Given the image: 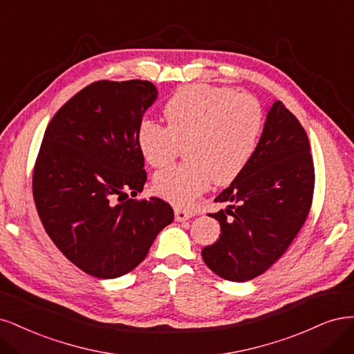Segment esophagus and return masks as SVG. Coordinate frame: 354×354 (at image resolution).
<instances>
[{"instance_id":"1","label":"esophagus","mask_w":354,"mask_h":354,"mask_svg":"<svg viewBox=\"0 0 354 354\" xmlns=\"http://www.w3.org/2000/svg\"><path fill=\"white\" fill-rule=\"evenodd\" d=\"M192 218V212L184 210V209H175V221L176 222H184Z\"/></svg>"}]
</instances>
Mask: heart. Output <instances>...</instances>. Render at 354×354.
Here are the masks:
<instances>
[{
    "instance_id": "obj_1",
    "label": "heart",
    "mask_w": 354,
    "mask_h": 354,
    "mask_svg": "<svg viewBox=\"0 0 354 354\" xmlns=\"http://www.w3.org/2000/svg\"><path fill=\"white\" fill-rule=\"evenodd\" d=\"M167 128L142 120L136 144L144 160L166 167L185 145L184 166L157 174L154 191L178 206H188L210 182L226 185L252 160L263 129V110L252 95L225 86L187 85L163 109Z\"/></svg>"
}]
</instances>
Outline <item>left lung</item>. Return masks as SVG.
I'll return each instance as SVG.
<instances>
[{
    "mask_svg": "<svg viewBox=\"0 0 354 354\" xmlns=\"http://www.w3.org/2000/svg\"><path fill=\"white\" fill-rule=\"evenodd\" d=\"M266 111L252 160L214 198L226 204L210 214L221 236L201 252L210 270L234 282L275 263L301 230L313 197L315 169L303 127L281 101Z\"/></svg>",
    "mask_w": 354,
    "mask_h": 354,
    "instance_id": "left-lung-1",
    "label": "left lung"
}]
</instances>
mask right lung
Returning <instances> with one entry per match:
<instances>
[{
    "label": "right lung",
    "instance_id": "1",
    "mask_svg": "<svg viewBox=\"0 0 354 354\" xmlns=\"http://www.w3.org/2000/svg\"><path fill=\"white\" fill-rule=\"evenodd\" d=\"M157 95L148 81H100L67 101L45 129L32 182L37 210L54 244L91 277L127 275L174 221L157 197L115 201L144 188L136 131Z\"/></svg>",
    "mask_w": 354,
    "mask_h": 354
}]
</instances>
